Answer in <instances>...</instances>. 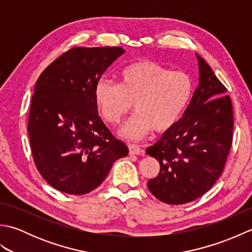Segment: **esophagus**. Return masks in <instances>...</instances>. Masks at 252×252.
I'll return each instance as SVG.
<instances>
[{
	"label": "esophagus",
	"mask_w": 252,
	"mask_h": 252,
	"mask_svg": "<svg viewBox=\"0 0 252 252\" xmlns=\"http://www.w3.org/2000/svg\"><path fill=\"white\" fill-rule=\"evenodd\" d=\"M127 147H129L130 155H144L143 149L138 145H135V144H129Z\"/></svg>",
	"instance_id": "esophagus-1"
}]
</instances>
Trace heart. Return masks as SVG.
Returning <instances> with one entry per match:
<instances>
[{
  "label": "heart",
  "mask_w": 252,
  "mask_h": 252,
  "mask_svg": "<svg viewBox=\"0 0 252 252\" xmlns=\"http://www.w3.org/2000/svg\"><path fill=\"white\" fill-rule=\"evenodd\" d=\"M189 73L171 71L153 61H138L122 69L119 85L101 79L94 98L103 119L116 126L132 110L136 114L122 127V136L136 140L152 130L167 132L178 123L191 98Z\"/></svg>",
  "instance_id": "obj_1"
}]
</instances>
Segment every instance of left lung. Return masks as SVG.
I'll list each match as a JSON object with an SVG mask.
<instances>
[{
  "label": "left lung",
  "mask_w": 252,
  "mask_h": 252,
  "mask_svg": "<svg viewBox=\"0 0 252 252\" xmlns=\"http://www.w3.org/2000/svg\"><path fill=\"white\" fill-rule=\"evenodd\" d=\"M199 85L178 123L146 149L160 171L148 189L170 205L190 202L220 178L233 142L234 116L227 89L198 56Z\"/></svg>",
  "instance_id": "1"
}]
</instances>
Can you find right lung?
I'll return each instance as SVG.
<instances>
[{"mask_svg": "<svg viewBox=\"0 0 252 252\" xmlns=\"http://www.w3.org/2000/svg\"><path fill=\"white\" fill-rule=\"evenodd\" d=\"M123 53L120 46L72 47L37 79L28 119L31 153L57 190L88 194L129 153L101 121L94 98L101 74Z\"/></svg>", "mask_w": 252, "mask_h": 252, "instance_id": "add662e5", "label": "right lung"}]
</instances>
